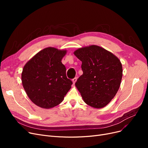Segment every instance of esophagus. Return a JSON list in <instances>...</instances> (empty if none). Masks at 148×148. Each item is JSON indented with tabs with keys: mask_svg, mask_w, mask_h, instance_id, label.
<instances>
[{
	"mask_svg": "<svg viewBox=\"0 0 148 148\" xmlns=\"http://www.w3.org/2000/svg\"><path fill=\"white\" fill-rule=\"evenodd\" d=\"M77 77H75V78H74L73 79V84H75V82H76V81H77Z\"/></svg>",
	"mask_w": 148,
	"mask_h": 148,
	"instance_id": "esophagus-1",
	"label": "esophagus"
}]
</instances>
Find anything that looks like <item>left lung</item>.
I'll use <instances>...</instances> for the list:
<instances>
[{"instance_id":"obj_1","label":"left lung","mask_w":148,"mask_h":148,"mask_svg":"<svg viewBox=\"0 0 148 148\" xmlns=\"http://www.w3.org/2000/svg\"><path fill=\"white\" fill-rule=\"evenodd\" d=\"M74 54L82 62L83 74L75 84L83 101L94 108L105 107L120 87L123 71L121 61L111 52L95 45L77 49Z\"/></svg>"}]
</instances>
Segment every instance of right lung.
Instances as JSON below:
<instances>
[{"instance_id": "add662e5", "label": "right lung", "mask_w": 148, "mask_h": 148, "mask_svg": "<svg viewBox=\"0 0 148 148\" xmlns=\"http://www.w3.org/2000/svg\"><path fill=\"white\" fill-rule=\"evenodd\" d=\"M66 50L47 47L29 60L21 74L23 86L36 106L50 108L59 104L71 89L73 82L66 75L62 59Z\"/></svg>"}]
</instances>
